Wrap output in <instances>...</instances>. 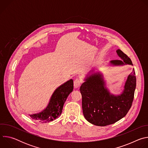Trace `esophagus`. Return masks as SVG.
<instances>
[{"label": "esophagus", "mask_w": 148, "mask_h": 148, "mask_svg": "<svg viewBox=\"0 0 148 148\" xmlns=\"http://www.w3.org/2000/svg\"><path fill=\"white\" fill-rule=\"evenodd\" d=\"M82 83V79L79 77H77L75 78V79L74 81V86L75 88H78L81 84Z\"/></svg>", "instance_id": "34e87169"}]
</instances>
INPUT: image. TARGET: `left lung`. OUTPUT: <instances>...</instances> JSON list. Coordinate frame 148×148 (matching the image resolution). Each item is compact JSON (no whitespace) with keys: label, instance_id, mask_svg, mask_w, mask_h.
<instances>
[{"label":"left lung","instance_id":"1","mask_svg":"<svg viewBox=\"0 0 148 148\" xmlns=\"http://www.w3.org/2000/svg\"><path fill=\"white\" fill-rule=\"evenodd\" d=\"M120 60L110 61L113 66L133 65L130 58L121 50H116ZM93 71V70H92ZM80 87L82 108L85 118L91 123L100 126L113 124L123 118L130 110L136 88L135 70L128 75L121 94H111L99 72L87 75Z\"/></svg>","mask_w":148,"mask_h":148}]
</instances>
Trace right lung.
Listing matches in <instances>:
<instances>
[{"instance_id":"add662e5","label":"right lung","mask_w":148,"mask_h":148,"mask_svg":"<svg viewBox=\"0 0 148 148\" xmlns=\"http://www.w3.org/2000/svg\"><path fill=\"white\" fill-rule=\"evenodd\" d=\"M74 88L73 80L70 79L58 87L52 94L47 107L41 112L29 115L36 121L42 123L52 121L58 118L61 114L63 105L68 96Z\"/></svg>"}]
</instances>
